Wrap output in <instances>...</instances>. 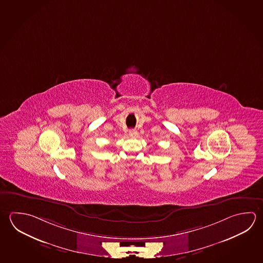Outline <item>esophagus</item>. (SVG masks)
<instances>
[{
	"label": "esophagus",
	"mask_w": 263,
	"mask_h": 263,
	"mask_svg": "<svg viewBox=\"0 0 263 263\" xmlns=\"http://www.w3.org/2000/svg\"><path fill=\"white\" fill-rule=\"evenodd\" d=\"M129 134L130 137H136L138 134H137V132L135 129H129Z\"/></svg>",
	"instance_id": "1"
}]
</instances>
